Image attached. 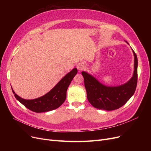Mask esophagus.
Segmentation results:
<instances>
[{"label": "esophagus", "instance_id": "obj_1", "mask_svg": "<svg viewBox=\"0 0 151 151\" xmlns=\"http://www.w3.org/2000/svg\"><path fill=\"white\" fill-rule=\"evenodd\" d=\"M76 67H77V69H78L79 71L83 70L86 68V64H85L84 62H79V63H78L77 64Z\"/></svg>", "mask_w": 151, "mask_h": 151}]
</instances>
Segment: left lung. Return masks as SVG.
<instances>
[{"mask_svg":"<svg viewBox=\"0 0 151 151\" xmlns=\"http://www.w3.org/2000/svg\"><path fill=\"white\" fill-rule=\"evenodd\" d=\"M132 52L134 56V74L130 79L123 84L108 86L87 72H82L87 98L93 106L103 110H114L123 106L134 95L137 84L138 60L134 50Z\"/></svg>","mask_w":151,"mask_h":151,"instance_id":"left-lung-1","label":"left lung"}]
</instances>
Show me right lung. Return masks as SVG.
<instances>
[{
  "label": "right lung",
  "mask_w": 151,
  "mask_h": 151,
  "mask_svg": "<svg viewBox=\"0 0 151 151\" xmlns=\"http://www.w3.org/2000/svg\"><path fill=\"white\" fill-rule=\"evenodd\" d=\"M77 69L74 68L50 90L48 93L40 98L34 99H24L17 95L12 89V93L17 101L25 107L36 113L47 112L57 109L65 101L67 90L74 76ZM12 88V87H11Z\"/></svg>",
  "instance_id": "add662e5"
}]
</instances>
